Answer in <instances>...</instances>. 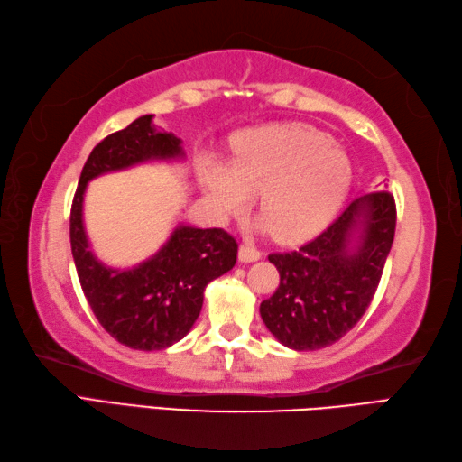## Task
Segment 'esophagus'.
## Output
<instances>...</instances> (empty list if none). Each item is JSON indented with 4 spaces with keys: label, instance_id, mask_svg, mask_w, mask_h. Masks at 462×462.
Here are the masks:
<instances>
[{
    "label": "esophagus",
    "instance_id": "obj_1",
    "mask_svg": "<svg viewBox=\"0 0 462 462\" xmlns=\"http://www.w3.org/2000/svg\"><path fill=\"white\" fill-rule=\"evenodd\" d=\"M261 255L263 253L255 247V245L253 243H247L245 241L241 247H239V259L243 261V263H253V261H259L261 259Z\"/></svg>",
    "mask_w": 462,
    "mask_h": 462
}]
</instances>
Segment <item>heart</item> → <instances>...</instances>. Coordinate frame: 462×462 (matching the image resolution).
I'll list each match as a JSON object with an SVG mask.
<instances>
[{"label": "heart", "mask_w": 462, "mask_h": 462, "mask_svg": "<svg viewBox=\"0 0 462 462\" xmlns=\"http://www.w3.org/2000/svg\"><path fill=\"white\" fill-rule=\"evenodd\" d=\"M201 183L221 215L241 213L259 191L263 225L281 241L321 231L351 189L353 165L333 137L305 124H269L235 139L231 165L199 163Z\"/></svg>", "instance_id": "1"}]
</instances>
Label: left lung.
I'll list each match as a JSON object with an SVG mask.
<instances>
[{"label":"left lung","instance_id":"left-lung-1","mask_svg":"<svg viewBox=\"0 0 462 462\" xmlns=\"http://www.w3.org/2000/svg\"><path fill=\"white\" fill-rule=\"evenodd\" d=\"M397 207L389 191L355 199L313 241L271 253L279 287L261 303L273 337L295 351L337 343L369 309L394 239Z\"/></svg>","mask_w":462,"mask_h":462}]
</instances>
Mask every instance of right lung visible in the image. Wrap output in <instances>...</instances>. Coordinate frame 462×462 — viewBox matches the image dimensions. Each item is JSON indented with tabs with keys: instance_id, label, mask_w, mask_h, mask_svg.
<instances>
[{
	"instance_id": "1",
	"label": "right lung",
	"mask_w": 462,
	"mask_h": 462,
	"mask_svg": "<svg viewBox=\"0 0 462 462\" xmlns=\"http://www.w3.org/2000/svg\"><path fill=\"white\" fill-rule=\"evenodd\" d=\"M183 155L181 139L157 131L153 116H141L93 147L73 197L69 239L83 295L101 327L129 349L162 351L181 341L201 313L205 287L233 269L239 245L223 229L179 225L152 259L111 269L89 249L83 195L103 173Z\"/></svg>"
}]
</instances>
